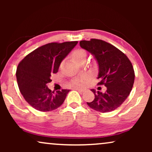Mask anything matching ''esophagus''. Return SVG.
Returning <instances> with one entry per match:
<instances>
[{
	"mask_svg": "<svg viewBox=\"0 0 152 152\" xmlns=\"http://www.w3.org/2000/svg\"><path fill=\"white\" fill-rule=\"evenodd\" d=\"M75 90L77 91H79V92H81V93H83L84 91V89H81V88H75Z\"/></svg>",
	"mask_w": 152,
	"mask_h": 152,
	"instance_id": "esophagus-1",
	"label": "esophagus"
}]
</instances>
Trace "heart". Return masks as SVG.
<instances>
[{"mask_svg":"<svg viewBox=\"0 0 152 152\" xmlns=\"http://www.w3.org/2000/svg\"><path fill=\"white\" fill-rule=\"evenodd\" d=\"M87 57L86 51L84 49H77L75 50L73 53H72V58L77 63L81 64L83 62L86 61V59ZM87 80L86 76H82V77L76 79L73 81L72 84L76 86H82L84 85L85 81Z\"/></svg>","mask_w":152,"mask_h":152,"instance_id":"obj_1","label":"heart"}]
</instances>
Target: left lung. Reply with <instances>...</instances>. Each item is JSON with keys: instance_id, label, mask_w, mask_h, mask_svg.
Returning a JSON list of instances; mask_svg holds the SVG:
<instances>
[{"instance_id": "8db88e82", "label": "left lung", "mask_w": 152, "mask_h": 152, "mask_svg": "<svg viewBox=\"0 0 152 152\" xmlns=\"http://www.w3.org/2000/svg\"><path fill=\"white\" fill-rule=\"evenodd\" d=\"M80 46L94 55L99 66L98 85H104V93L95 91V99L87 102L91 109L101 113L113 111L125 101L133 88L135 73L132 64L119 49L100 39L81 41Z\"/></svg>"}]
</instances>
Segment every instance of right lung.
<instances>
[{
    "label": "right lung",
    "instance_id": "obj_1",
    "mask_svg": "<svg viewBox=\"0 0 152 152\" xmlns=\"http://www.w3.org/2000/svg\"><path fill=\"white\" fill-rule=\"evenodd\" d=\"M78 41L50 43L28 54L18 64L16 80L26 101L38 111L47 112L59 108L70 90L56 93L47 86L53 73L58 72L60 64Z\"/></svg>",
    "mask_w": 152,
    "mask_h": 152
}]
</instances>
